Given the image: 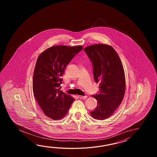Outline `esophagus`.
<instances>
[{"label":"esophagus","mask_w":157,"mask_h":157,"mask_svg":"<svg viewBox=\"0 0 157 157\" xmlns=\"http://www.w3.org/2000/svg\"><path fill=\"white\" fill-rule=\"evenodd\" d=\"M78 98H80V99H86L87 98V95H85V96L78 95Z\"/></svg>","instance_id":"esophagus-1"}]
</instances>
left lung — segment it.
<instances>
[{"instance_id":"8db88e82","label":"left lung","mask_w":157,"mask_h":157,"mask_svg":"<svg viewBox=\"0 0 157 157\" xmlns=\"http://www.w3.org/2000/svg\"><path fill=\"white\" fill-rule=\"evenodd\" d=\"M84 51L93 65L94 81L99 84V93L93 95L97 100V107L90 114L95 119L104 120L113 114L124 99V68L117 52L109 45H93Z\"/></svg>"}]
</instances>
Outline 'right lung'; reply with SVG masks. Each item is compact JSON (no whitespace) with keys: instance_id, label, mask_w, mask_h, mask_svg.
Here are the masks:
<instances>
[{"instance_id":"obj_1","label":"right lung","mask_w":157,"mask_h":157,"mask_svg":"<svg viewBox=\"0 0 157 157\" xmlns=\"http://www.w3.org/2000/svg\"><path fill=\"white\" fill-rule=\"evenodd\" d=\"M81 46L57 45L45 50L37 59L33 75L34 97L44 114L54 120L66 114L74 98L58 87L66 67L82 49Z\"/></svg>"}]
</instances>
